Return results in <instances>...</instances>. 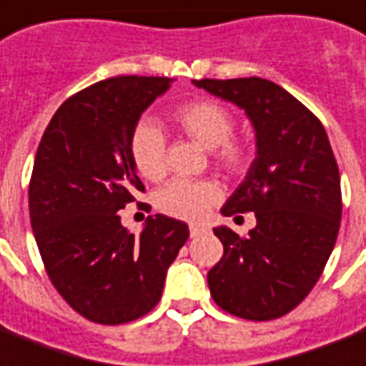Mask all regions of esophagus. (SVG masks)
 I'll list each match as a JSON object with an SVG mask.
<instances>
[{
  "label": "esophagus",
  "instance_id": "obj_1",
  "mask_svg": "<svg viewBox=\"0 0 366 366\" xmlns=\"http://www.w3.org/2000/svg\"><path fill=\"white\" fill-rule=\"evenodd\" d=\"M189 232H191V238H199L202 234H207V228H202V226H191Z\"/></svg>",
  "mask_w": 366,
  "mask_h": 366
}]
</instances>
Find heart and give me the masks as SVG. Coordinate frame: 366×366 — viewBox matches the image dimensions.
<instances>
[{
    "mask_svg": "<svg viewBox=\"0 0 366 366\" xmlns=\"http://www.w3.org/2000/svg\"><path fill=\"white\" fill-rule=\"evenodd\" d=\"M173 121L181 130L210 148L214 159L228 173H242L249 162V148L244 140L234 138V117L220 103L201 99L179 107ZM130 157L138 173L150 181H157L165 173V138L154 121H144L130 136ZM218 187L204 179L169 181L156 197L157 209L173 218L197 222L202 220L218 199Z\"/></svg>",
    "mask_w": 366,
    "mask_h": 366,
    "instance_id": "heart-1",
    "label": "heart"
}]
</instances>
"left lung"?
I'll return each mask as SVG.
<instances>
[{"instance_id":"1","label":"left lung","mask_w":366,"mask_h":366,"mask_svg":"<svg viewBox=\"0 0 366 366\" xmlns=\"http://www.w3.org/2000/svg\"><path fill=\"white\" fill-rule=\"evenodd\" d=\"M193 84L239 107L255 130V159L220 212H255L257 224L247 238L216 226L224 255L207 277L210 295L238 318H281L314 289L340 232V169L325 128L269 79Z\"/></svg>"}]
</instances>
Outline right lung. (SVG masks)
<instances>
[{
  "label": "right lung",
  "mask_w": 366,
  "mask_h": 366,
  "mask_svg": "<svg viewBox=\"0 0 366 366\" xmlns=\"http://www.w3.org/2000/svg\"><path fill=\"white\" fill-rule=\"evenodd\" d=\"M172 81L121 76L89 85L60 105L34 156L29 212L42 263L64 300L97 324L148 314L189 238L169 216H148L140 236L119 216L144 191L130 136Z\"/></svg>",
  "instance_id": "1"
}]
</instances>
